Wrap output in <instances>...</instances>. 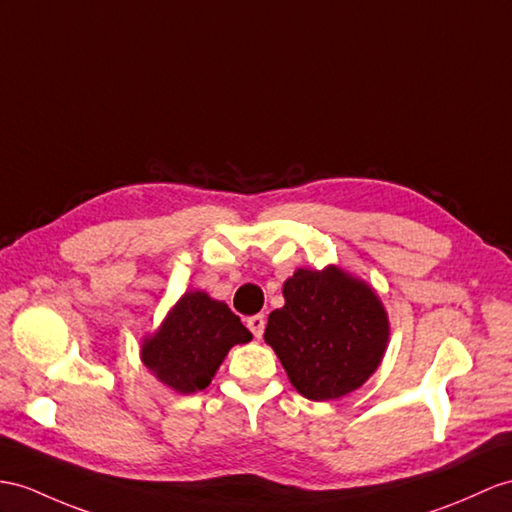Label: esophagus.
<instances>
[{
  "mask_svg": "<svg viewBox=\"0 0 512 512\" xmlns=\"http://www.w3.org/2000/svg\"><path fill=\"white\" fill-rule=\"evenodd\" d=\"M247 328H249V332L256 336V339H260V336H263V332H265V317L263 315L247 317Z\"/></svg>",
  "mask_w": 512,
  "mask_h": 512,
  "instance_id": "obj_1",
  "label": "esophagus"
}]
</instances>
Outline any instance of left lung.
I'll return each instance as SVG.
<instances>
[{
  "instance_id": "left-lung-1",
  "label": "left lung",
  "mask_w": 512,
  "mask_h": 512,
  "mask_svg": "<svg viewBox=\"0 0 512 512\" xmlns=\"http://www.w3.org/2000/svg\"><path fill=\"white\" fill-rule=\"evenodd\" d=\"M282 293L284 306L269 315L265 341L295 389L326 402L363 386L389 341L378 295L336 267L297 269Z\"/></svg>"
}]
</instances>
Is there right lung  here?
<instances>
[{"mask_svg":"<svg viewBox=\"0 0 512 512\" xmlns=\"http://www.w3.org/2000/svg\"><path fill=\"white\" fill-rule=\"evenodd\" d=\"M252 341L241 319L206 293H184L160 330L143 343V363L178 393L202 391L236 343Z\"/></svg>","mask_w":512,"mask_h":512,"instance_id":"1","label":"right lung"}]
</instances>
